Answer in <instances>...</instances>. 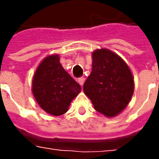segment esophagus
Here are the masks:
<instances>
[{
    "label": "esophagus",
    "instance_id": "obj_1",
    "mask_svg": "<svg viewBox=\"0 0 159 159\" xmlns=\"http://www.w3.org/2000/svg\"><path fill=\"white\" fill-rule=\"evenodd\" d=\"M84 81H85V78L84 77H80V78H79L78 79V82H79V84L82 87L83 84H84Z\"/></svg>",
    "mask_w": 159,
    "mask_h": 159
}]
</instances>
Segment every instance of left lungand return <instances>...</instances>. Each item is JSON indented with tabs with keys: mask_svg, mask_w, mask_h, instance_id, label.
<instances>
[{
	"mask_svg": "<svg viewBox=\"0 0 159 159\" xmlns=\"http://www.w3.org/2000/svg\"><path fill=\"white\" fill-rule=\"evenodd\" d=\"M92 57V71L83 90L97 111L114 117L131 100L134 87L131 70L122 58L108 49L95 50Z\"/></svg>",
	"mask_w": 159,
	"mask_h": 159,
	"instance_id": "obj_1",
	"label": "left lung"
}]
</instances>
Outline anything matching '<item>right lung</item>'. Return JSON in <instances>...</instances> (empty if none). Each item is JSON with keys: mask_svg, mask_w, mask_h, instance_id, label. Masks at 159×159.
<instances>
[{"mask_svg": "<svg viewBox=\"0 0 159 159\" xmlns=\"http://www.w3.org/2000/svg\"><path fill=\"white\" fill-rule=\"evenodd\" d=\"M80 89V86L64 70L57 55L45 58L35 71L34 98L42 110L51 115L60 116L66 112Z\"/></svg>", "mask_w": 159, "mask_h": 159, "instance_id": "obj_1", "label": "right lung"}]
</instances>
